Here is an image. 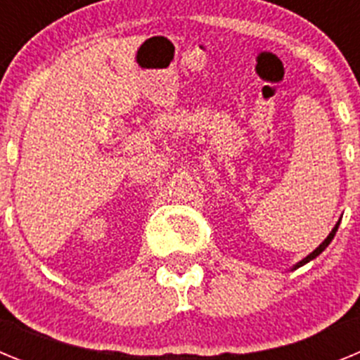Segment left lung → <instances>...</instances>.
<instances>
[{"label":"left lung","instance_id":"left-lung-1","mask_svg":"<svg viewBox=\"0 0 360 360\" xmlns=\"http://www.w3.org/2000/svg\"><path fill=\"white\" fill-rule=\"evenodd\" d=\"M339 224H341V221H339ZM339 224H337V225H335V227H333V229H332V232H330V234H328V238H326V240H324V241H323V243H321V245H319V247H317V249H316V250H314V252H311V254H308V256H307V257H304L303 262H299V263H297V265H295V269H297V266H301V265H304V263H308V262H310V259H314V257H316V256H319V254H321V252H323V250H324V249H326V247H328V245H330V241H332V240H333V236H335V232H337V229H339Z\"/></svg>","mask_w":360,"mask_h":360}]
</instances>
